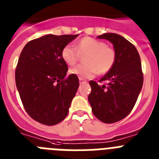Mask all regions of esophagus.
I'll return each instance as SVG.
<instances>
[{
	"instance_id": "esophagus-1",
	"label": "esophagus",
	"mask_w": 159,
	"mask_h": 159,
	"mask_svg": "<svg viewBox=\"0 0 159 159\" xmlns=\"http://www.w3.org/2000/svg\"><path fill=\"white\" fill-rule=\"evenodd\" d=\"M79 82L81 83V84H82V83H85V82H86V80L83 79V78H79Z\"/></svg>"
}]
</instances>
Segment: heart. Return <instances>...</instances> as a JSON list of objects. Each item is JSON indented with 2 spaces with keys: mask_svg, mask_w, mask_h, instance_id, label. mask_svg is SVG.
<instances>
[{
  "mask_svg": "<svg viewBox=\"0 0 159 159\" xmlns=\"http://www.w3.org/2000/svg\"><path fill=\"white\" fill-rule=\"evenodd\" d=\"M85 55L84 65H78L70 70L71 74L81 78H90L97 73L105 74L109 72L116 59L113 48L108 47L104 42L90 37H85L76 44V49L71 45L65 46L61 55L64 62L69 66L77 63L80 55Z\"/></svg>",
  "mask_w": 159,
  "mask_h": 159,
  "instance_id": "obj_1",
  "label": "heart"
}]
</instances>
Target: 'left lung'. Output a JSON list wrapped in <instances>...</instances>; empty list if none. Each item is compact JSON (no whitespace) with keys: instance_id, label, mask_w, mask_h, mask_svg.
<instances>
[{"instance_id":"1","label":"left lung","mask_w":159,"mask_h":159,"mask_svg":"<svg viewBox=\"0 0 159 159\" xmlns=\"http://www.w3.org/2000/svg\"><path fill=\"white\" fill-rule=\"evenodd\" d=\"M97 39L113 44L116 59L112 69L100 80L106 81L107 85L89 81L92 91L88 100L98 120L112 124L125 118L135 106L143 83L142 65L135 47L124 37L104 33Z\"/></svg>"}]
</instances>
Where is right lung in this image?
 Instances as JSON below:
<instances>
[{
    "label": "right lung",
    "mask_w": 159,
    "mask_h": 159,
    "mask_svg": "<svg viewBox=\"0 0 159 159\" xmlns=\"http://www.w3.org/2000/svg\"><path fill=\"white\" fill-rule=\"evenodd\" d=\"M78 35H46L28 42L16 69V85L24 108L31 118L52 126L69 112L79 87L77 75L66 77L62 49Z\"/></svg>",
    "instance_id": "1"
}]
</instances>
